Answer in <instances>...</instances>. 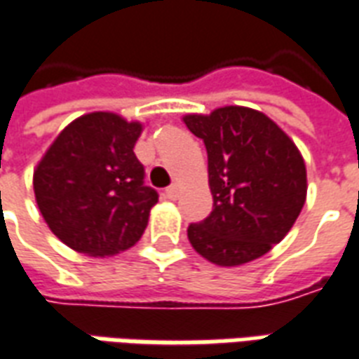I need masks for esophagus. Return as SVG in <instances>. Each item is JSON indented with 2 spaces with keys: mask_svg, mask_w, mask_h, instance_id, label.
I'll use <instances>...</instances> for the list:
<instances>
[{
  "mask_svg": "<svg viewBox=\"0 0 359 359\" xmlns=\"http://www.w3.org/2000/svg\"><path fill=\"white\" fill-rule=\"evenodd\" d=\"M163 196L168 197V199H171V201H175V199L179 197V186L173 184L169 186V188H165V190H163Z\"/></svg>",
  "mask_w": 359,
  "mask_h": 359,
  "instance_id": "1",
  "label": "esophagus"
}]
</instances>
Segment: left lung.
Returning a JSON list of instances; mask_svg holds the SVG:
<instances>
[{
    "label": "left lung",
    "mask_w": 359,
    "mask_h": 359,
    "mask_svg": "<svg viewBox=\"0 0 359 359\" xmlns=\"http://www.w3.org/2000/svg\"><path fill=\"white\" fill-rule=\"evenodd\" d=\"M208 154L212 212L190 224L194 250L219 266L259 259L289 233L306 203V163L289 135L266 115L225 106L186 115Z\"/></svg>",
    "instance_id": "left-lung-1"
}]
</instances>
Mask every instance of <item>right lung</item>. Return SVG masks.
Segmentation results:
<instances>
[{"instance_id":"right-lung-1","label":"right lung","mask_w":359,"mask_h":359,"mask_svg":"<svg viewBox=\"0 0 359 359\" xmlns=\"http://www.w3.org/2000/svg\"><path fill=\"white\" fill-rule=\"evenodd\" d=\"M140 123L109 111L78 117L55 137L33 173L42 218L63 244L115 255L141 238L156 190L134 154Z\"/></svg>"}]
</instances>
